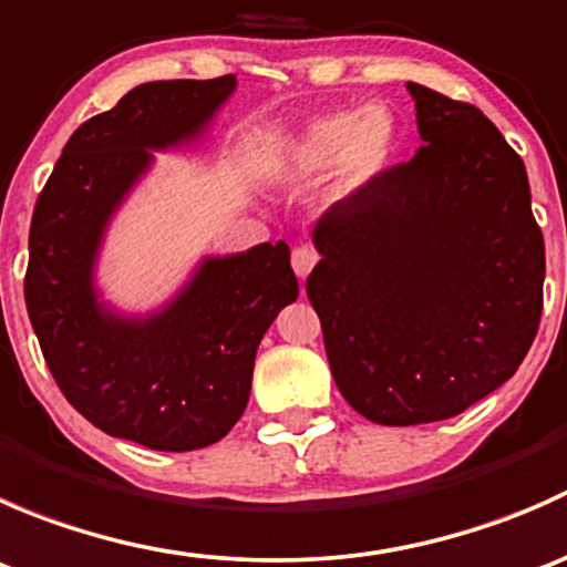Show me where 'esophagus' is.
Returning <instances> with one entry per match:
<instances>
[{"instance_id":"34e87169","label":"esophagus","mask_w":567,"mask_h":567,"mask_svg":"<svg viewBox=\"0 0 567 567\" xmlns=\"http://www.w3.org/2000/svg\"><path fill=\"white\" fill-rule=\"evenodd\" d=\"M290 260H293L296 277L307 279V274H310L312 266L318 262V251L307 247V244H299V247H293V257H290Z\"/></svg>"}]
</instances>
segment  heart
I'll list each match as a JSON object with an SVG mask.
<instances>
[{
    "instance_id": "heart-1",
    "label": "heart",
    "mask_w": 567,
    "mask_h": 567,
    "mask_svg": "<svg viewBox=\"0 0 567 567\" xmlns=\"http://www.w3.org/2000/svg\"><path fill=\"white\" fill-rule=\"evenodd\" d=\"M398 151V123L386 106L346 109L312 120L293 145L299 173H323L337 164L340 183L359 188L390 167Z\"/></svg>"
}]
</instances>
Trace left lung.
<instances>
[{
	"instance_id": "obj_1",
	"label": "left lung",
	"mask_w": 567,
	"mask_h": 567,
	"mask_svg": "<svg viewBox=\"0 0 567 567\" xmlns=\"http://www.w3.org/2000/svg\"><path fill=\"white\" fill-rule=\"evenodd\" d=\"M409 93L425 145L320 216L307 277L337 390L379 425L450 420L505 384L546 277L522 156L477 106Z\"/></svg>"
}]
</instances>
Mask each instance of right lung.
I'll list each match as a JSON object with an SVG mask.
<instances>
[{
	"label": "right lung",
	"instance_id": "obj_1",
	"mask_svg": "<svg viewBox=\"0 0 567 567\" xmlns=\"http://www.w3.org/2000/svg\"><path fill=\"white\" fill-rule=\"evenodd\" d=\"M236 76L140 84L79 125L35 203L24 299L68 403L109 436L164 453L208 447L241 420L262 334L299 282L285 241L208 257L169 307L120 318L93 266L109 216L151 151L199 134Z\"/></svg>",
	"mask_w": 567,
	"mask_h": 567
}]
</instances>
